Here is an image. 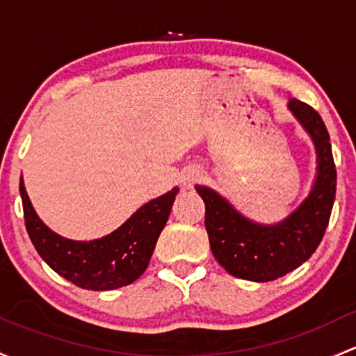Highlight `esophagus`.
<instances>
[{
	"label": "esophagus",
	"mask_w": 356,
	"mask_h": 356,
	"mask_svg": "<svg viewBox=\"0 0 356 356\" xmlns=\"http://www.w3.org/2000/svg\"><path fill=\"white\" fill-rule=\"evenodd\" d=\"M201 179H203V174L197 168H188L182 172L181 184L184 189H193L197 182H201Z\"/></svg>",
	"instance_id": "esophagus-1"
}]
</instances>
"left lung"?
Wrapping results in <instances>:
<instances>
[{
    "instance_id": "1",
    "label": "left lung",
    "mask_w": 356,
    "mask_h": 356,
    "mask_svg": "<svg viewBox=\"0 0 356 356\" xmlns=\"http://www.w3.org/2000/svg\"><path fill=\"white\" fill-rule=\"evenodd\" d=\"M288 109L310 134L317 153L316 181L295 211L275 225H263L241 215L213 189L196 186L207 207L213 256L232 276L249 282H273L305 263L323 241L334 203L336 167L323 118L297 99H290Z\"/></svg>"
}]
</instances>
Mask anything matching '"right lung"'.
<instances>
[{
	"instance_id": "add662e5",
	"label": "right lung",
	"mask_w": 356,
	"mask_h": 356,
	"mask_svg": "<svg viewBox=\"0 0 356 356\" xmlns=\"http://www.w3.org/2000/svg\"><path fill=\"white\" fill-rule=\"evenodd\" d=\"M177 191L174 188L143 204L106 237L80 242L61 237L44 225L30 203L24 179H20L25 227L39 256L73 285L95 291L131 285L143 275L170 215Z\"/></svg>"
}]
</instances>
